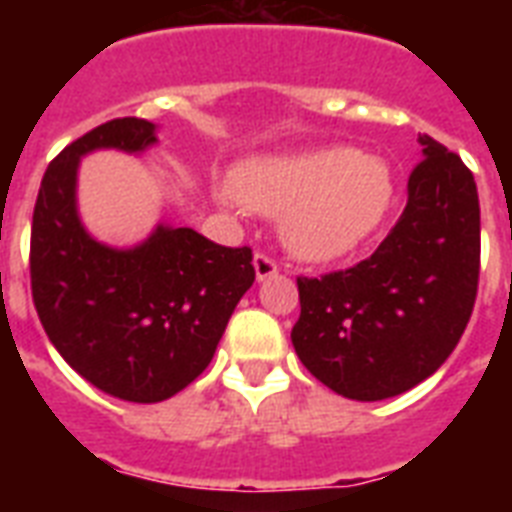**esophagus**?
Instances as JSON below:
<instances>
[{
	"label": "esophagus",
	"mask_w": 512,
	"mask_h": 512,
	"mask_svg": "<svg viewBox=\"0 0 512 512\" xmlns=\"http://www.w3.org/2000/svg\"><path fill=\"white\" fill-rule=\"evenodd\" d=\"M252 265H255V279L257 281L273 279V276L279 273V265H276V260H271L268 255H255Z\"/></svg>",
	"instance_id": "obj_1"
}]
</instances>
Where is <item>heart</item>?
<instances>
[{
    "label": "heart",
    "instance_id": "1",
    "mask_svg": "<svg viewBox=\"0 0 512 512\" xmlns=\"http://www.w3.org/2000/svg\"><path fill=\"white\" fill-rule=\"evenodd\" d=\"M241 204L276 215L281 239L305 260H337L358 249L388 217L396 180L380 156L350 146L255 154L228 172Z\"/></svg>",
    "mask_w": 512,
    "mask_h": 512
}]
</instances>
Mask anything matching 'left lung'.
<instances>
[{
	"label": "left lung",
	"mask_w": 512,
	"mask_h": 512,
	"mask_svg": "<svg viewBox=\"0 0 512 512\" xmlns=\"http://www.w3.org/2000/svg\"><path fill=\"white\" fill-rule=\"evenodd\" d=\"M406 207L372 257L297 279L292 345L303 366L353 401H382L428 380L468 327L481 263L473 172L420 135Z\"/></svg>",
	"instance_id": "8db88e82"
}]
</instances>
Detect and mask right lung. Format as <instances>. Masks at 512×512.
Listing matches in <instances>:
<instances>
[{"label":"right lung","mask_w":512,"mask_h":512,"mask_svg":"<svg viewBox=\"0 0 512 512\" xmlns=\"http://www.w3.org/2000/svg\"><path fill=\"white\" fill-rule=\"evenodd\" d=\"M156 124L124 116L58 154L31 223V295L68 366L108 396L156 404L191 385L215 356L252 281V249L220 247L193 228L159 223L135 247H111L76 207L79 162L116 148L143 154Z\"/></svg>","instance_id":"1"}]
</instances>
